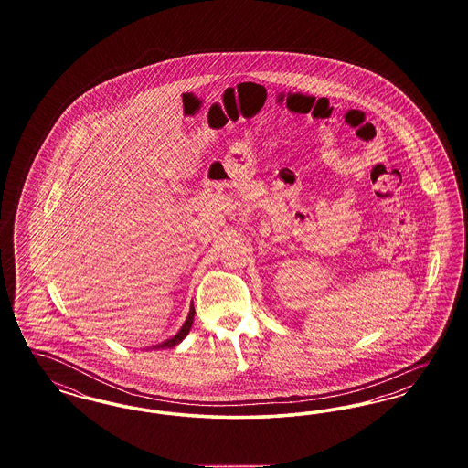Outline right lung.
<instances>
[{"label": "right lung", "mask_w": 468, "mask_h": 468, "mask_svg": "<svg viewBox=\"0 0 468 468\" xmlns=\"http://www.w3.org/2000/svg\"><path fill=\"white\" fill-rule=\"evenodd\" d=\"M193 319H195V307L191 305V309H189V315H187L186 323L182 324L180 332H178V334L176 335V336L168 338L166 342H161V344H157V346H153V349H165V347H176L178 342H182V340L186 338V335L189 334V330H191V326H193Z\"/></svg>", "instance_id": "1"}]
</instances>
